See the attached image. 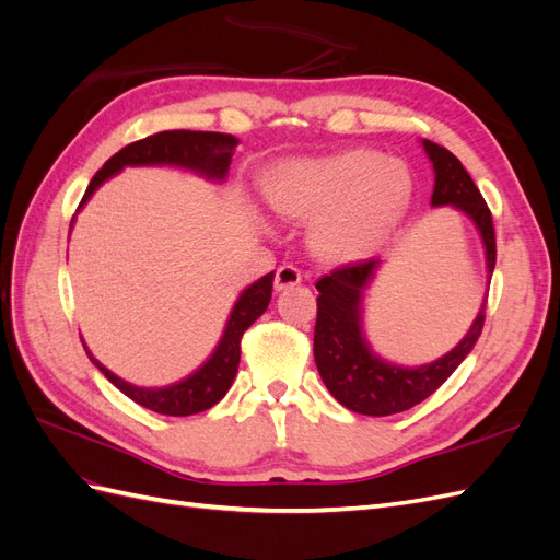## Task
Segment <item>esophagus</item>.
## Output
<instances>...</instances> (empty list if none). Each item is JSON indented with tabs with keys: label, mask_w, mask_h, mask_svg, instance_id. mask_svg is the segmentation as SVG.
Masks as SVG:
<instances>
[{
	"label": "esophagus",
	"mask_w": 560,
	"mask_h": 560,
	"mask_svg": "<svg viewBox=\"0 0 560 560\" xmlns=\"http://www.w3.org/2000/svg\"><path fill=\"white\" fill-rule=\"evenodd\" d=\"M301 282V270L294 268L292 264H284L276 270V292H282V290H290V287H296Z\"/></svg>",
	"instance_id": "obj_1"
}]
</instances>
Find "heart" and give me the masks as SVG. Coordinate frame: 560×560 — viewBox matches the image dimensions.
<instances>
[{
  "mask_svg": "<svg viewBox=\"0 0 560 560\" xmlns=\"http://www.w3.org/2000/svg\"><path fill=\"white\" fill-rule=\"evenodd\" d=\"M411 196L409 167L371 149L287 161L266 182L268 206L280 217L315 219L311 245L334 264L369 257L409 210Z\"/></svg>",
  "mask_w": 560,
  "mask_h": 560,
  "instance_id": "obj_1",
  "label": "heart"
}]
</instances>
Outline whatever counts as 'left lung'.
Instances as JSON below:
<instances>
[{
    "label": "left lung",
    "instance_id": "1",
    "mask_svg": "<svg viewBox=\"0 0 560 560\" xmlns=\"http://www.w3.org/2000/svg\"><path fill=\"white\" fill-rule=\"evenodd\" d=\"M434 167L432 208L453 206L477 226L486 247L488 278L495 268V229L477 184L448 149L422 140ZM381 259H366L331 270L317 280L315 364L322 381L346 409L362 416H393L409 411L442 385L479 341L486 306L474 317L469 331L444 358L420 366L389 364L369 348L364 336V292L374 280Z\"/></svg>",
    "mask_w": 560,
    "mask_h": 560
}]
</instances>
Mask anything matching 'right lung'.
Segmentation results:
<instances>
[{
  "instance_id": "obj_1",
  "label": "right lung",
  "mask_w": 560,
  "mask_h": 560,
  "mask_svg": "<svg viewBox=\"0 0 560 560\" xmlns=\"http://www.w3.org/2000/svg\"><path fill=\"white\" fill-rule=\"evenodd\" d=\"M235 147H238V140L226 132L163 130L156 135H149L144 140L124 147L103 165V171L95 173L86 194L81 198V206L89 202V198L100 184L107 182L116 173H121L126 165H179L186 167V171L202 175L206 179L222 182L229 175V165ZM273 276L276 273H268L254 284H249L247 290H243L229 315L224 334L219 338V343L208 358V362L198 366L191 376H186L179 383L165 387L132 385L112 374L107 366L100 364L86 348V343H83V348H86L91 362L103 371L107 381L114 383L135 404L144 406V409L163 416H194L200 411H208L210 406H214L229 393L235 374H238L241 338L252 327V322L261 317L268 308L270 292H273Z\"/></svg>"
}]
</instances>
